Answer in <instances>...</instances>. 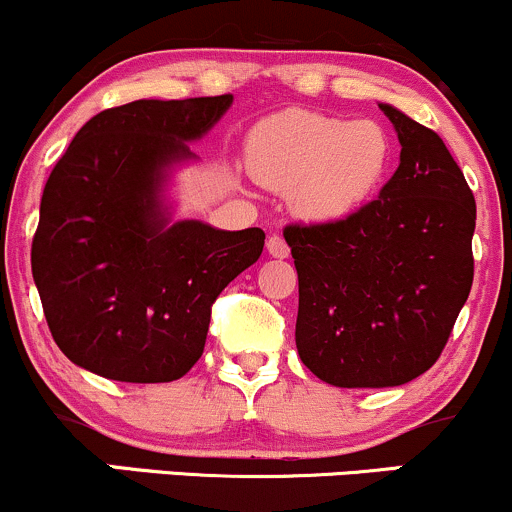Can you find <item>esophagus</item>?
Here are the masks:
<instances>
[{"mask_svg":"<svg viewBox=\"0 0 512 512\" xmlns=\"http://www.w3.org/2000/svg\"><path fill=\"white\" fill-rule=\"evenodd\" d=\"M267 252L272 257H279V260H284V257H289L291 250H289V245H286V240L274 233V236L267 240Z\"/></svg>","mask_w":512,"mask_h":512,"instance_id":"1","label":"esophagus"}]
</instances>
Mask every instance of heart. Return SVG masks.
Wrapping results in <instances>:
<instances>
[{"label": "heart", "mask_w": 512, "mask_h": 512, "mask_svg": "<svg viewBox=\"0 0 512 512\" xmlns=\"http://www.w3.org/2000/svg\"><path fill=\"white\" fill-rule=\"evenodd\" d=\"M245 156L252 178L289 192L293 211L310 221H339L378 195L392 142L368 117L284 110L250 129Z\"/></svg>", "instance_id": "b5f03b06"}]
</instances>
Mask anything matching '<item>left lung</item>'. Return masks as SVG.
Wrapping results in <instances>:
<instances>
[{
  "label": "left lung",
  "mask_w": 512,
  "mask_h": 512,
  "mask_svg": "<svg viewBox=\"0 0 512 512\" xmlns=\"http://www.w3.org/2000/svg\"><path fill=\"white\" fill-rule=\"evenodd\" d=\"M399 166L339 221L286 226L298 272L296 346L334 387H397L426 373L467 303L477 204L433 129L380 103Z\"/></svg>",
  "instance_id": "1"
}]
</instances>
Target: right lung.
Returning <instances> with one entry per match:
<instances>
[{
  "label": "right lung",
  "mask_w": 512,
  "mask_h": 512,
  "mask_svg": "<svg viewBox=\"0 0 512 512\" xmlns=\"http://www.w3.org/2000/svg\"><path fill=\"white\" fill-rule=\"evenodd\" d=\"M233 96L142 98L98 113L52 168L33 281L62 354L120 383H170L199 361L211 303L260 260L262 228L173 221V170Z\"/></svg>",
  "instance_id": "right-lung-1"
}]
</instances>
